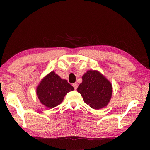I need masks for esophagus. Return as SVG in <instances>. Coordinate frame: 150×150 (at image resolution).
<instances>
[{"label": "esophagus", "mask_w": 150, "mask_h": 150, "mask_svg": "<svg viewBox=\"0 0 150 150\" xmlns=\"http://www.w3.org/2000/svg\"><path fill=\"white\" fill-rule=\"evenodd\" d=\"M73 87H74L75 90L77 89V87H78V85H77V83H73Z\"/></svg>", "instance_id": "1"}]
</instances>
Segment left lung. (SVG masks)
Here are the masks:
<instances>
[{
	"mask_svg": "<svg viewBox=\"0 0 150 150\" xmlns=\"http://www.w3.org/2000/svg\"><path fill=\"white\" fill-rule=\"evenodd\" d=\"M77 88L84 102L94 109L107 106L112 94V86L105 76L95 70L87 71Z\"/></svg>",
	"mask_w": 150,
	"mask_h": 150,
	"instance_id": "obj_1",
	"label": "left lung"
}]
</instances>
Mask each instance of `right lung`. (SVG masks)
<instances>
[{
  "instance_id": "add662e5",
  "label": "right lung",
  "mask_w": 150,
  "mask_h": 150,
  "mask_svg": "<svg viewBox=\"0 0 150 150\" xmlns=\"http://www.w3.org/2000/svg\"><path fill=\"white\" fill-rule=\"evenodd\" d=\"M73 90L74 88L67 81L52 71L41 81L36 94L42 105L52 108L60 105L66 94Z\"/></svg>"
}]
</instances>
